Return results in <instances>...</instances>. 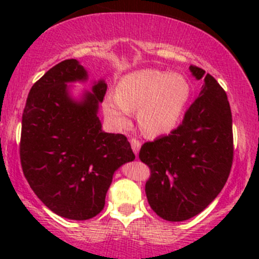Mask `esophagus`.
Returning a JSON list of instances; mask_svg holds the SVG:
<instances>
[{
    "mask_svg": "<svg viewBox=\"0 0 259 259\" xmlns=\"http://www.w3.org/2000/svg\"><path fill=\"white\" fill-rule=\"evenodd\" d=\"M130 144H132L133 151L135 153V155H138L140 150V146H142V143H140L138 139H135V138H132V139H130Z\"/></svg>",
    "mask_w": 259,
    "mask_h": 259,
    "instance_id": "obj_1",
    "label": "esophagus"
}]
</instances>
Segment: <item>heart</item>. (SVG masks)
Wrapping results in <instances>:
<instances>
[{"label":"heart","mask_w":259,"mask_h":259,"mask_svg":"<svg viewBox=\"0 0 259 259\" xmlns=\"http://www.w3.org/2000/svg\"><path fill=\"white\" fill-rule=\"evenodd\" d=\"M190 96V85L180 74L155 69L132 72L120 80L116 94L104 99L103 109L116 127L129 122L138 109V124L149 137L168 134L178 124Z\"/></svg>","instance_id":"b5f03b06"}]
</instances>
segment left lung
<instances>
[{
	"mask_svg": "<svg viewBox=\"0 0 259 259\" xmlns=\"http://www.w3.org/2000/svg\"><path fill=\"white\" fill-rule=\"evenodd\" d=\"M203 86L169 135L146 142L139 159L150 169L145 193L151 209L169 222L204 210L226 185L233 164V130L228 98L218 81L189 67Z\"/></svg>",
	"mask_w": 259,
	"mask_h": 259,
	"instance_id": "left-lung-1",
	"label": "left lung"
}]
</instances>
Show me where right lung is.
Masks as SVG:
<instances>
[{
    "label": "right lung",
    "instance_id": "right-lung-1",
    "mask_svg": "<svg viewBox=\"0 0 259 259\" xmlns=\"http://www.w3.org/2000/svg\"><path fill=\"white\" fill-rule=\"evenodd\" d=\"M86 77L75 59L55 65L31 88L21 127V166L31 189L50 210L74 221L104 209L115 170L135 159L125 135L101 130L104 81L80 103L69 96L66 82Z\"/></svg>",
    "mask_w": 259,
    "mask_h": 259
}]
</instances>
